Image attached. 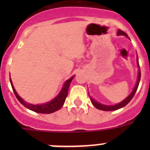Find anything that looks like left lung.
Returning a JSON list of instances; mask_svg holds the SVG:
<instances>
[{"label":"left lung","mask_w":150,"mask_h":150,"mask_svg":"<svg viewBox=\"0 0 150 150\" xmlns=\"http://www.w3.org/2000/svg\"><path fill=\"white\" fill-rule=\"evenodd\" d=\"M117 34H118V35H125V36H126V37H128V35H127L126 33L124 32L123 30H120V29H119V30H118ZM137 64H138V67H139L138 78H137V84H136V86H135V87H134V88L133 91H132V93L129 95V96L127 97L123 101H122L121 103L116 104V105H114V106H107V105H104V104H99V103H98V102H96L95 100H94L93 99L91 98V97H90V99H91V103H92V104H93V105L95 106V107H96L97 109L100 110H104V111L116 110L120 109V108H122V107H125V105H127V104H128V103L131 101V100L133 98V97L134 96L135 93H136V91H137V88H138V86H139V83H140V65H139L138 58H137Z\"/></svg>","instance_id":"8db88e82"}]
</instances>
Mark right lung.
<instances>
[{"mask_svg": "<svg viewBox=\"0 0 150 150\" xmlns=\"http://www.w3.org/2000/svg\"><path fill=\"white\" fill-rule=\"evenodd\" d=\"M74 76H72L71 78H70L69 79H67V81L65 82L63 88H62V91L59 93V95L54 98L53 100H52L50 102H48L46 104H40V105H34V104H28L26 102L24 101L20 97L17 95L16 91L15 88L13 87V84H12L11 79H10V83H11L12 88H13V91H14V94H15L16 98L18 99V101L20 102L21 104L24 106V107H27L28 109L30 110L34 111L36 112H39V113H52V112H54L55 111L59 110L62 108V107L63 106L64 103L65 101V99L67 96V93H68V88L70 86V83L72 81Z\"/></svg>", "mask_w": 150, "mask_h": 150, "instance_id": "1", "label": "right lung"}]
</instances>
